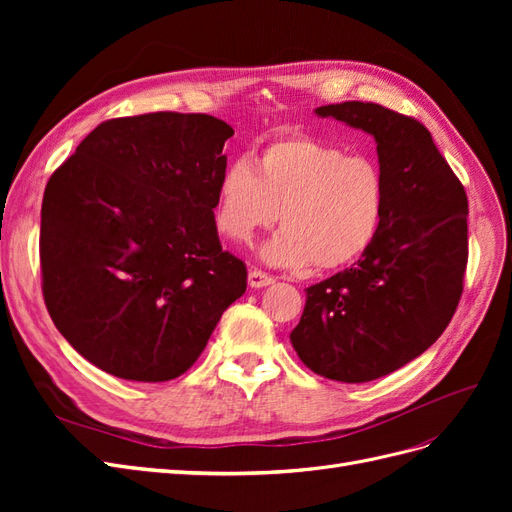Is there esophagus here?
I'll return each mask as SVG.
<instances>
[{"instance_id":"esophagus-1","label":"esophagus","mask_w":512,"mask_h":512,"mask_svg":"<svg viewBox=\"0 0 512 512\" xmlns=\"http://www.w3.org/2000/svg\"><path fill=\"white\" fill-rule=\"evenodd\" d=\"M273 282H275L273 277L269 273H265V271H260V269H252L250 275H247V284H250L252 288H267Z\"/></svg>"}]
</instances>
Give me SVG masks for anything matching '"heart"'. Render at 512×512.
I'll return each instance as SVG.
<instances>
[{
	"instance_id": "b5f03b06",
	"label": "heart",
	"mask_w": 512,
	"mask_h": 512,
	"mask_svg": "<svg viewBox=\"0 0 512 512\" xmlns=\"http://www.w3.org/2000/svg\"><path fill=\"white\" fill-rule=\"evenodd\" d=\"M384 175L361 153L309 136H286L254 162L232 158L215 183V226L237 243L252 241L277 218L284 226L262 245L271 265L333 271L359 260L384 218Z\"/></svg>"
}]
</instances>
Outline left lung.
<instances>
[{"mask_svg":"<svg viewBox=\"0 0 512 512\" xmlns=\"http://www.w3.org/2000/svg\"><path fill=\"white\" fill-rule=\"evenodd\" d=\"M314 113L374 136L386 200L356 265L305 290L290 344L314 374L359 384L421 356L451 322L468 262V198L416 119L371 102Z\"/></svg>","mask_w":512,"mask_h":512,"instance_id":"1","label":"left lung"}]
</instances>
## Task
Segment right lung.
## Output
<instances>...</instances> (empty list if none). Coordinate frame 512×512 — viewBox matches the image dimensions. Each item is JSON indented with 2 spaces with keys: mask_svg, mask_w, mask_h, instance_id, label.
Segmentation results:
<instances>
[{
  "mask_svg": "<svg viewBox=\"0 0 512 512\" xmlns=\"http://www.w3.org/2000/svg\"><path fill=\"white\" fill-rule=\"evenodd\" d=\"M235 134L211 115L104 121L46 183L40 267L57 331L123 380L181 376L247 286L222 252L215 183Z\"/></svg>",
  "mask_w": 512,
  "mask_h": 512,
  "instance_id": "1",
  "label": "right lung"
}]
</instances>
